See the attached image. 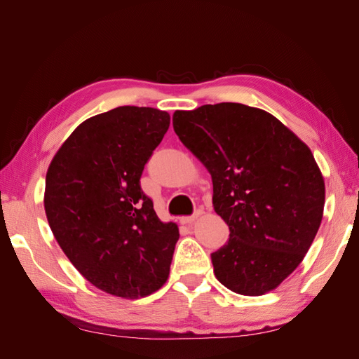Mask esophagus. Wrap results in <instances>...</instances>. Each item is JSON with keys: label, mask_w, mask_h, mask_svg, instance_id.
Here are the masks:
<instances>
[{"label": "esophagus", "mask_w": 359, "mask_h": 359, "mask_svg": "<svg viewBox=\"0 0 359 359\" xmlns=\"http://www.w3.org/2000/svg\"><path fill=\"white\" fill-rule=\"evenodd\" d=\"M202 214H203V211H202V210H196V211H194L191 215H187V217H181L180 222H181L182 224H190V223H193L194 220H196L198 217H201Z\"/></svg>", "instance_id": "obj_1"}]
</instances>
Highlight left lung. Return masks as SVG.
I'll list each match as a JSON object with an SVG mask.
<instances>
[{
	"mask_svg": "<svg viewBox=\"0 0 359 359\" xmlns=\"http://www.w3.org/2000/svg\"><path fill=\"white\" fill-rule=\"evenodd\" d=\"M173 130L211 173L214 211L229 226L211 253L217 280L248 297L276 289L322 222L325 184L311 151L276 116L241 103L177 111Z\"/></svg>",
	"mask_w": 359,
	"mask_h": 359,
	"instance_id": "obj_1",
	"label": "left lung"
}]
</instances>
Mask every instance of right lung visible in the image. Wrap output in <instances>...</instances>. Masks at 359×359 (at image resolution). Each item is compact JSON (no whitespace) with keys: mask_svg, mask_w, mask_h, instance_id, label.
Segmentation results:
<instances>
[{"mask_svg":"<svg viewBox=\"0 0 359 359\" xmlns=\"http://www.w3.org/2000/svg\"><path fill=\"white\" fill-rule=\"evenodd\" d=\"M169 124L154 107L95 115L76 127L46 173L53 236L90 283L115 297H147L169 276L178 226L160 222L140 187Z\"/></svg>","mask_w":359,"mask_h":359,"instance_id":"obj_1","label":"right lung"}]
</instances>
